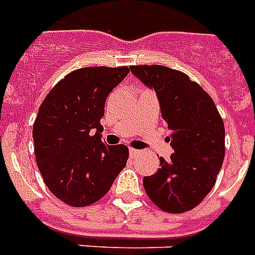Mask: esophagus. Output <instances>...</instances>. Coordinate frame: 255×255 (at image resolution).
Wrapping results in <instances>:
<instances>
[{
    "label": "esophagus",
    "mask_w": 255,
    "mask_h": 255,
    "mask_svg": "<svg viewBox=\"0 0 255 255\" xmlns=\"http://www.w3.org/2000/svg\"><path fill=\"white\" fill-rule=\"evenodd\" d=\"M129 152H130V154H131V156H137V154H139V153H141V150H138V149L130 148Z\"/></svg>",
    "instance_id": "34e87169"
}]
</instances>
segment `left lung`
I'll return each mask as SVG.
<instances>
[{"mask_svg": "<svg viewBox=\"0 0 255 255\" xmlns=\"http://www.w3.org/2000/svg\"><path fill=\"white\" fill-rule=\"evenodd\" d=\"M131 74L154 90L171 131V160L143 177L157 207L180 214L196 207L215 185L225 158V125L215 103L196 82L164 66H131Z\"/></svg>", "mask_w": 255, "mask_h": 255, "instance_id": "left-lung-1", "label": "left lung"}]
</instances>
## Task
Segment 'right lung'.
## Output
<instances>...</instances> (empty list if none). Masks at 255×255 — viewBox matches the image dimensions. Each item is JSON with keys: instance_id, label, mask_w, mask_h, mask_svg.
<instances>
[{"instance_id": "add662e5", "label": "right lung", "mask_w": 255, "mask_h": 255, "mask_svg": "<svg viewBox=\"0 0 255 255\" xmlns=\"http://www.w3.org/2000/svg\"><path fill=\"white\" fill-rule=\"evenodd\" d=\"M128 67L72 71L48 94L33 125L34 156L44 183L68 206L103 198L129 157L125 145L102 142L105 103Z\"/></svg>"}]
</instances>
